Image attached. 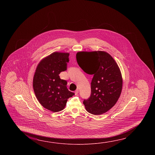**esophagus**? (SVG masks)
Listing matches in <instances>:
<instances>
[{
    "instance_id": "1",
    "label": "esophagus",
    "mask_w": 155,
    "mask_h": 155,
    "mask_svg": "<svg viewBox=\"0 0 155 155\" xmlns=\"http://www.w3.org/2000/svg\"><path fill=\"white\" fill-rule=\"evenodd\" d=\"M78 93H79V90H78V89H76V90L75 91V94L76 95L78 94Z\"/></svg>"
}]
</instances>
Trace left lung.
<instances>
[{"label": "left lung", "instance_id": "8db88e82", "mask_svg": "<svg viewBox=\"0 0 155 155\" xmlns=\"http://www.w3.org/2000/svg\"><path fill=\"white\" fill-rule=\"evenodd\" d=\"M76 60L84 72L93 75L91 95L83 102L86 111L96 115L105 113L115 105L122 90V76L117 63L101 51L79 52Z\"/></svg>", "mask_w": 155, "mask_h": 155}]
</instances>
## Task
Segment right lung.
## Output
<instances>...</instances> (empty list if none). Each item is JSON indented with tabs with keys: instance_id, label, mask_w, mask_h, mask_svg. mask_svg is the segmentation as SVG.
<instances>
[{
	"instance_id": "obj_1",
	"label": "right lung",
	"mask_w": 155,
	"mask_h": 155,
	"mask_svg": "<svg viewBox=\"0 0 155 155\" xmlns=\"http://www.w3.org/2000/svg\"><path fill=\"white\" fill-rule=\"evenodd\" d=\"M69 53H54L42 60L33 78V89L40 104L53 112L62 110L68 99L75 94L67 89L60 73L67 70Z\"/></svg>"
}]
</instances>
